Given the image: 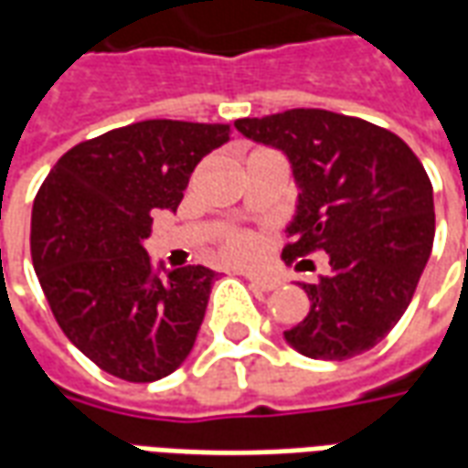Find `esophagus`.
Listing matches in <instances>:
<instances>
[{
  "label": "esophagus",
  "instance_id": "1",
  "mask_svg": "<svg viewBox=\"0 0 468 468\" xmlns=\"http://www.w3.org/2000/svg\"><path fill=\"white\" fill-rule=\"evenodd\" d=\"M245 278L250 281V285H253V288H258V291H265V293H268V291H275V288L281 285V281H278V278H273V275L248 273Z\"/></svg>",
  "mask_w": 468,
  "mask_h": 468
}]
</instances>
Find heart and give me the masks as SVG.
Listing matches in <instances>:
<instances>
[{"instance_id": "heart-1", "label": "heart", "mask_w": 468, "mask_h": 468, "mask_svg": "<svg viewBox=\"0 0 468 468\" xmlns=\"http://www.w3.org/2000/svg\"><path fill=\"white\" fill-rule=\"evenodd\" d=\"M220 253L233 263H250L263 253V240L250 230H235L220 240Z\"/></svg>"}]
</instances>
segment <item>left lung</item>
<instances>
[{
    "mask_svg": "<svg viewBox=\"0 0 468 468\" xmlns=\"http://www.w3.org/2000/svg\"><path fill=\"white\" fill-rule=\"evenodd\" d=\"M235 127L293 165L301 195L285 263L315 250L331 258V273L303 285L311 308L285 341L324 361L371 351L409 308L431 255L436 215L421 160L386 127L314 107Z\"/></svg>",
    "mask_w": 468,
    "mask_h": 468,
    "instance_id": "8db88e82",
    "label": "left lung"
}]
</instances>
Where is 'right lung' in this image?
I'll use <instances>...</instances> for the list:
<instances>
[{
	"label": "right lung",
	"instance_id": "1",
	"mask_svg": "<svg viewBox=\"0 0 468 468\" xmlns=\"http://www.w3.org/2000/svg\"><path fill=\"white\" fill-rule=\"evenodd\" d=\"M230 124L144 120L67 150L32 207V263L57 324L102 371L130 383L170 373L193 351L215 273H160L143 240L153 210H177L195 165Z\"/></svg>",
	"mask_w": 468,
	"mask_h": 468
}]
</instances>
